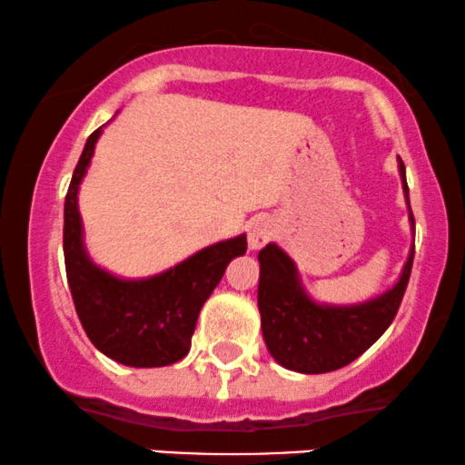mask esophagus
Listing matches in <instances>:
<instances>
[{"mask_svg": "<svg viewBox=\"0 0 465 465\" xmlns=\"http://www.w3.org/2000/svg\"><path fill=\"white\" fill-rule=\"evenodd\" d=\"M274 232L276 229L272 225V221H268V219L252 221L249 225V246L252 251L262 249V246H266L270 240L274 238Z\"/></svg>", "mask_w": 465, "mask_h": 465, "instance_id": "34e87169", "label": "esophagus"}]
</instances>
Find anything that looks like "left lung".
<instances>
[{
  "mask_svg": "<svg viewBox=\"0 0 465 465\" xmlns=\"http://www.w3.org/2000/svg\"><path fill=\"white\" fill-rule=\"evenodd\" d=\"M399 173L410 208L405 167L399 158ZM410 223L414 227L412 208ZM260 287L257 307L268 351L279 364L298 373H328L345 367L364 354L395 320L412 272L414 246L403 272L391 290L367 302L320 304L304 292L296 263L274 242L260 251Z\"/></svg>",
  "mask_w": 465,
  "mask_h": 465,
  "instance_id": "left-lung-1",
  "label": "left lung"
}]
</instances>
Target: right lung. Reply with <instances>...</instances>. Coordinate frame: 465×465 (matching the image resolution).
Returning a JSON list of instances; mask_svg holds the SVG:
<instances>
[{
    "label": "right lung",
    "mask_w": 465,
    "mask_h": 465,
    "mask_svg": "<svg viewBox=\"0 0 465 465\" xmlns=\"http://www.w3.org/2000/svg\"><path fill=\"white\" fill-rule=\"evenodd\" d=\"M103 126L85 141L64 203V260L76 315L104 356L128 367H167L189 354L199 311L219 285L227 263L246 252V236L205 246L178 266L126 281L90 260L84 246L76 193L90 167Z\"/></svg>",
    "instance_id": "add662e5"
}]
</instances>
